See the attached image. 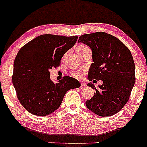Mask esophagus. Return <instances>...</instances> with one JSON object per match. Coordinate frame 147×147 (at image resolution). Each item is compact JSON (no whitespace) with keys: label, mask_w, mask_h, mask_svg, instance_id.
Instances as JSON below:
<instances>
[{"label":"esophagus","mask_w":147,"mask_h":147,"mask_svg":"<svg viewBox=\"0 0 147 147\" xmlns=\"http://www.w3.org/2000/svg\"><path fill=\"white\" fill-rule=\"evenodd\" d=\"M86 83H85V82H81V86H80V87H81V88H82V87H85V86H86Z\"/></svg>","instance_id":"34e87169"}]
</instances>
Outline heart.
Listing matches in <instances>:
<instances>
[{
	"label": "heart",
	"mask_w": 147,
	"mask_h": 147,
	"mask_svg": "<svg viewBox=\"0 0 147 147\" xmlns=\"http://www.w3.org/2000/svg\"><path fill=\"white\" fill-rule=\"evenodd\" d=\"M88 49L89 48L86 47V46L80 45L77 47L76 50L78 53H81V52H83L84 51L87 50V49ZM83 74H84V71H78L73 72V73H72V76L76 78H81L82 77V76H83Z\"/></svg>",
	"instance_id": "heart-1"
}]
</instances>
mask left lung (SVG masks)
<instances>
[{
  "label": "left lung",
  "mask_w": 147,
  "mask_h": 147,
  "mask_svg": "<svg viewBox=\"0 0 147 147\" xmlns=\"http://www.w3.org/2000/svg\"><path fill=\"white\" fill-rule=\"evenodd\" d=\"M79 42L92 51L88 80L103 81L98 89L92 82L87 84L96 93L85 101L87 108L100 117L112 116L127 103L135 85L136 67L131 53L119 39L105 32L83 34Z\"/></svg>",
  "instance_id": "8db88e82"
}]
</instances>
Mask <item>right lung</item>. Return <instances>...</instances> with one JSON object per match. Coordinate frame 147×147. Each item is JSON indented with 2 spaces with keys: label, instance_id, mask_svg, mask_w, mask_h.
Returning a JSON list of instances; mask_svg holds the SVG:
<instances>
[{
  "label": "right lung",
  "instance_id": "obj_1",
  "mask_svg": "<svg viewBox=\"0 0 147 147\" xmlns=\"http://www.w3.org/2000/svg\"><path fill=\"white\" fill-rule=\"evenodd\" d=\"M78 36L42 34L24 45L14 62L12 83L21 104L30 113L46 116L60 106L67 91L80 87L76 78L65 76L54 83L50 70L60 65Z\"/></svg>",
  "mask_w": 147,
  "mask_h": 147
}]
</instances>
